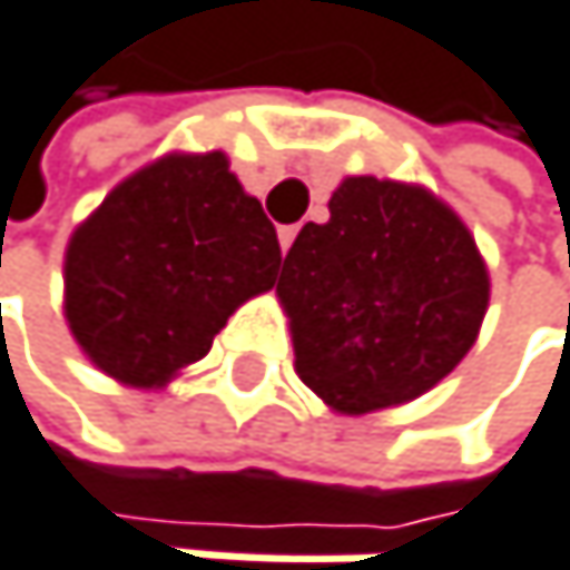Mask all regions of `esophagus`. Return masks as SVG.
<instances>
[{"label":"esophagus","instance_id":"obj_1","mask_svg":"<svg viewBox=\"0 0 570 570\" xmlns=\"http://www.w3.org/2000/svg\"><path fill=\"white\" fill-rule=\"evenodd\" d=\"M294 238H297V228L294 225H283L279 228V249H283V256H287V249L294 246Z\"/></svg>","mask_w":570,"mask_h":570}]
</instances>
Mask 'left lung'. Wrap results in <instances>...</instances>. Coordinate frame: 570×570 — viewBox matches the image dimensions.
<instances>
[{
    "label": "left lung",
    "instance_id": "obj_1",
    "mask_svg": "<svg viewBox=\"0 0 570 570\" xmlns=\"http://www.w3.org/2000/svg\"><path fill=\"white\" fill-rule=\"evenodd\" d=\"M327 212L294 238L276 297L304 386L362 417L424 396L469 355L489 311V266L424 184L345 177Z\"/></svg>",
    "mask_w": 570,
    "mask_h": 570
}]
</instances>
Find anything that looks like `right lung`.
I'll return each instance as SVG.
<instances>
[{
	"instance_id": "obj_1",
	"label": "right lung",
	"mask_w": 570,
	"mask_h": 570,
	"mask_svg": "<svg viewBox=\"0 0 570 570\" xmlns=\"http://www.w3.org/2000/svg\"><path fill=\"white\" fill-rule=\"evenodd\" d=\"M276 269V228L225 153H164L71 232L63 317L105 376L164 390Z\"/></svg>"
}]
</instances>
